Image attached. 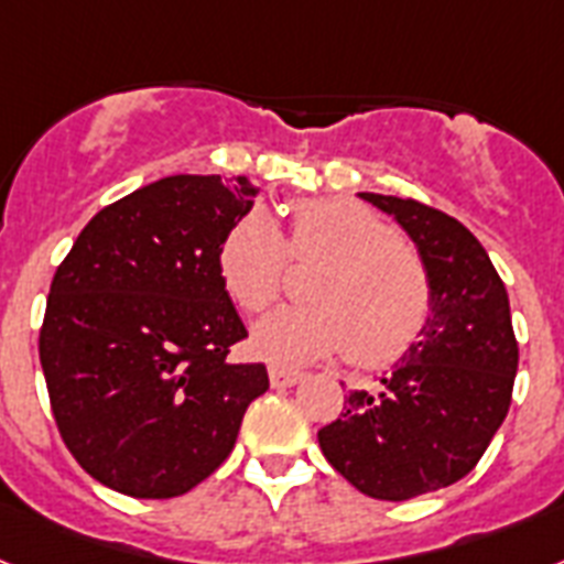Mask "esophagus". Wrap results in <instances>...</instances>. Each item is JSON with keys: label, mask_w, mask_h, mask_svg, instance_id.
I'll return each instance as SVG.
<instances>
[{"label": "esophagus", "mask_w": 564, "mask_h": 564, "mask_svg": "<svg viewBox=\"0 0 564 564\" xmlns=\"http://www.w3.org/2000/svg\"><path fill=\"white\" fill-rule=\"evenodd\" d=\"M268 371H271V383L276 386V389H285V386H293L302 380L300 369H291V366H282V362H273Z\"/></svg>", "instance_id": "obj_1"}]
</instances>
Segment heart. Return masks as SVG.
<instances>
[{
    "mask_svg": "<svg viewBox=\"0 0 564 564\" xmlns=\"http://www.w3.org/2000/svg\"><path fill=\"white\" fill-rule=\"evenodd\" d=\"M311 273L308 305H288L256 325L253 348L282 366L346 351L355 366L406 355L432 311V279L421 250L375 209L346 198H305L288 207V230L253 209L218 245V276L248 314L268 311L288 268Z\"/></svg>",
    "mask_w": 564,
    "mask_h": 564,
    "instance_id": "heart-1",
    "label": "heart"
}]
</instances>
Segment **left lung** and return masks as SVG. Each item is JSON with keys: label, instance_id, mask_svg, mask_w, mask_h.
Listing matches in <instances>:
<instances>
[{"label": "left lung", "instance_id": "left-lung-1", "mask_svg": "<svg viewBox=\"0 0 564 564\" xmlns=\"http://www.w3.org/2000/svg\"><path fill=\"white\" fill-rule=\"evenodd\" d=\"M412 236L432 279V311L377 389L346 398L316 432L339 476L371 499L403 501L460 481L507 417L519 343L501 276L458 218L415 198L360 193Z\"/></svg>", "mask_w": 564, "mask_h": 564}]
</instances>
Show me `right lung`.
<instances>
[{
    "label": "right lung",
    "mask_w": 564,
    "mask_h": 564,
    "mask_svg": "<svg viewBox=\"0 0 564 564\" xmlns=\"http://www.w3.org/2000/svg\"><path fill=\"white\" fill-rule=\"evenodd\" d=\"M248 178L172 175L97 213L51 279L40 362L59 438L88 476L172 499L236 446L268 392L218 276V245L253 207Z\"/></svg>",
    "instance_id": "add662e5"
}]
</instances>
